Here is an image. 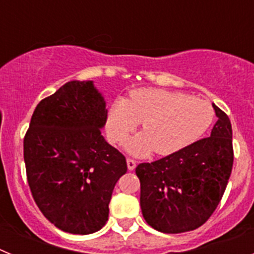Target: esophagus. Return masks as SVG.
<instances>
[{
    "mask_svg": "<svg viewBox=\"0 0 254 254\" xmlns=\"http://www.w3.org/2000/svg\"><path fill=\"white\" fill-rule=\"evenodd\" d=\"M137 165V161L133 160V159H127V167H128V170H133Z\"/></svg>",
    "mask_w": 254,
    "mask_h": 254,
    "instance_id": "esophagus-1",
    "label": "esophagus"
}]
</instances>
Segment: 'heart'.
<instances>
[{
    "instance_id": "b5f03b06",
    "label": "heart",
    "mask_w": 254,
    "mask_h": 254,
    "mask_svg": "<svg viewBox=\"0 0 254 254\" xmlns=\"http://www.w3.org/2000/svg\"><path fill=\"white\" fill-rule=\"evenodd\" d=\"M208 102L178 91L154 87L133 90L129 99H118L108 113L107 132L121 143L141 123L142 134L128 145L134 155L165 156L198 140L214 121Z\"/></svg>"
}]
</instances>
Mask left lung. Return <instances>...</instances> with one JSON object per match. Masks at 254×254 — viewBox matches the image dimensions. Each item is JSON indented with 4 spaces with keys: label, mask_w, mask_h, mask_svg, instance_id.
I'll return each instance as SVG.
<instances>
[{
    "label": "left lung",
    "mask_w": 254,
    "mask_h": 254,
    "mask_svg": "<svg viewBox=\"0 0 254 254\" xmlns=\"http://www.w3.org/2000/svg\"><path fill=\"white\" fill-rule=\"evenodd\" d=\"M212 107L217 122L210 137L136 168L143 219L158 232L199 228L223 198L234 160L232 123L225 112Z\"/></svg>",
    "instance_id": "obj_1"
}]
</instances>
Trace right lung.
<instances>
[{
	"label": "right lung",
	"instance_id": "right-lung-1",
	"mask_svg": "<svg viewBox=\"0 0 254 254\" xmlns=\"http://www.w3.org/2000/svg\"><path fill=\"white\" fill-rule=\"evenodd\" d=\"M108 111L93 81H69L40 100L24 137L26 178L55 226L91 234L105 225L125 155L102 136Z\"/></svg>",
	"mask_w": 254,
	"mask_h": 254
}]
</instances>
